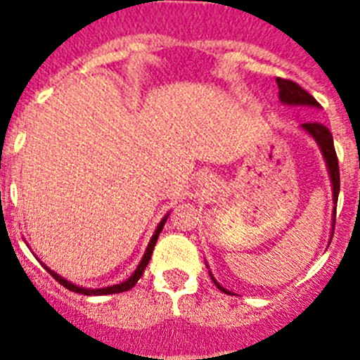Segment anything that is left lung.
Instances as JSON below:
<instances>
[{
    "label": "left lung",
    "mask_w": 360,
    "mask_h": 360,
    "mask_svg": "<svg viewBox=\"0 0 360 360\" xmlns=\"http://www.w3.org/2000/svg\"><path fill=\"white\" fill-rule=\"evenodd\" d=\"M279 88V101L283 104H287V106H308V108H319V103H317L316 98L311 97L308 91H304L303 88L295 82L287 81V79H276ZM301 129H303L307 135H310L316 144L319 146L321 155H323L324 162H326V169H328V176H330V184H332V193H333V203H337V196H339V189H341V180H339V162H337V155H335V148H333V136L330 133L328 128H324L323 124L319 122H307L301 124ZM337 209V207H335ZM335 209H333V221H332V229L335 225ZM333 236V231H332ZM209 274H211V270H209ZM211 279L214 281L216 287L219 288L225 294H231V290L224 288L216 281L214 278Z\"/></svg>",
    "instance_id": "obj_1"
}]
</instances>
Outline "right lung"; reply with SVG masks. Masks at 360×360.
<instances>
[{"instance_id": "add662e5", "label": "right lung", "mask_w": 360, "mask_h": 360, "mask_svg": "<svg viewBox=\"0 0 360 360\" xmlns=\"http://www.w3.org/2000/svg\"><path fill=\"white\" fill-rule=\"evenodd\" d=\"M167 216H169V214H165L164 218L160 219V224L157 225V229H155V232H153L151 240H149L148 247H146L144 256H142L141 263L136 265L135 272H133V274L129 276V278L126 279V281L119 283V285H111V287H104V288H84V287H79V285H75V283L68 281V279H65V278H63V276L57 274V272H53V270L50 269V266L44 265V263H41V265H43L44 269H46V272H50V274H52L53 278L57 279V281L61 283L63 287L68 288V290H72V292H77V294H84V295H106V294H120V292H126V290H129V288L135 287L136 281H139V279L142 278V274H144L146 266H148L149 259H151V254H153V249H155V243H157L158 236H160V232H162V229H164L165 219H167Z\"/></svg>"}]
</instances>
